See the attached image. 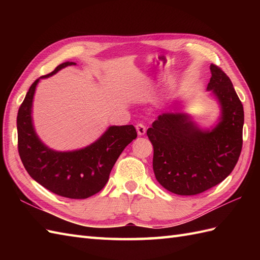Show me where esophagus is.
Segmentation results:
<instances>
[{
    "mask_svg": "<svg viewBox=\"0 0 260 260\" xmlns=\"http://www.w3.org/2000/svg\"><path fill=\"white\" fill-rule=\"evenodd\" d=\"M136 131H137V134H139L140 136H143L146 133V127L143 124H137L136 125Z\"/></svg>",
    "mask_w": 260,
    "mask_h": 260,
    "instance_id": "34e87169",
    "label": "esophagus"
}]
</instances>
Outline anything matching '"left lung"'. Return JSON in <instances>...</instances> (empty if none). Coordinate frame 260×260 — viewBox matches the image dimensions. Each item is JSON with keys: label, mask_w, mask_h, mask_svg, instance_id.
<instances>
[{"label": "left lung", "mask_w": 260, "mask_h": 260, "mask_svg": "<svg viewBox=\"0 0 260 260\" xmlns=\"http://www.w3.org/2000/svg\"><path fill=\"white\" fill-rule=\"evenodd\" d=\"M207 90L220 107L210 127L185 112L158 115L147 129L153 148V171L164 189L179 196H194L219 184L233 172L242 147L244 107L229 77L210 66Z\"/></svg>", "instance_id": "left-lung-1"}]
</instances>
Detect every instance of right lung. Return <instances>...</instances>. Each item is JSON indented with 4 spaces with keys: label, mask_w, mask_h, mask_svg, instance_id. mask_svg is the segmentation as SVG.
I'll use <instances>...</instances> for the list:
<instances>
[{
    "label": "right lung",
    "mask_w": 260,
    "mask_h": 260,
    "mask_svg": "<svg viewBox=\"0 0 260 260\" xmlns=\"http://www.w3.org/2000/svg\"><path fill=\"white\" fill-rule=\"evenodd\" d=\"M75 64L73 61L59 64L51 74L40 77L31 85L16 118L18 146L26 172L39 184L64 198L86 199L107 183L114 164L137 133L133 125H113L91 144L73 151L53 150L41 141L32 117L37 86L41 79Z\"/></svg>",
    "instance_id": "1"
}]
</instances>
